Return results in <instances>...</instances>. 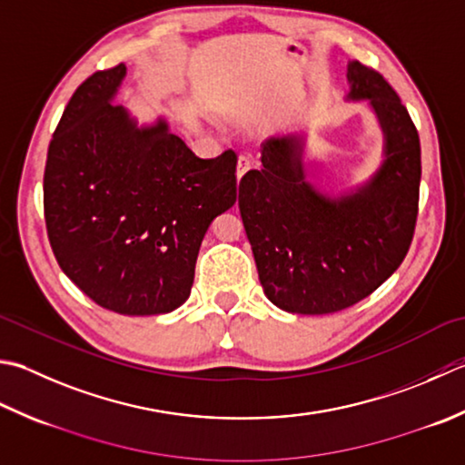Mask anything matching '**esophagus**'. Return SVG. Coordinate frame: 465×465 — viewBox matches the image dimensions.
<instances>
[{"label":"esophagus","mask_w":465,"mask_h":465,"mask_svg":"<svg viewBox=\"0 0 465 465\" xmlns=\"http://www.w3.org/2000/svg\"><path fill=\"white\" fill-rule=\"evenodd\" d=\"M250 169H252L250 157H245V154H240V159H238V171H235V175H238V179H242Z\"/></svg>","instance_id":"1"}]
</instances>
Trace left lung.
I'll list each match as a JSON object with an SVG mask.
<instances>
[{"label": "left lung", "instance_id": "1", "mask_svg": "<svg viewBox=\"0 0 465 465\" xmlns=\"http://www.w3.org/2000/svg\"><path fill=\"white\" fill-rule=\"evenodd\" d=\"M347 100H369L385 159L367 183L331 197L306 181L302 134L262 144V167L240 181V213L263 294L294 314L361 302L401 266L420 209V134L377 70L349 62Z\"/></svg>", "mask_w": 465, "mask_h": 465}]
</instances>
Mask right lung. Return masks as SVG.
<instances>
[{
  "label": "right lung",
  "mask_w": 465,
  "mask_h": 465,
  "mask_svg": "<svg viewBox=\"0 0 465 465\" xmlns=\"http://www.w3.org/2000/svg\"><path fill=\"white\" fill-rule=\"evenodd\" d=\"M124 64L72 94L44 171V217L60 268L98 306L175 311L191 294L203 235L238 197V157L199 159L167 121L139 126L113 104Z\"/></svg>",
  "instance_id": "add662e5"
}]
</instances>
